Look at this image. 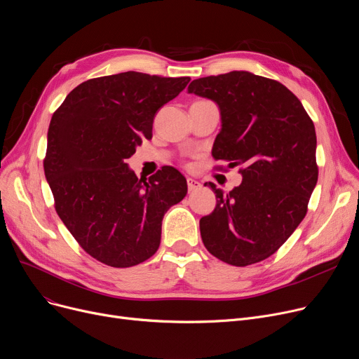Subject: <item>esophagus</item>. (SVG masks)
I'll list each match as a JSON object with an SVG mask.
<instances>
[{"mask_svg":"<svg viewBox=\"0 0 359 359\" xmlns=\"http://www.w3.org/2000/svg\"><path fill=\"white\" fill-rule=\"evenodd\" d=\"M187 189H189V192H194V191H196V189H199L201 187V182H198V180H195V179H192V177H187Z\"/></svg>","mask_w":359,"mask_h":359,"instance_id":"esophagus-1","label":"esophagus"}]
</instances>
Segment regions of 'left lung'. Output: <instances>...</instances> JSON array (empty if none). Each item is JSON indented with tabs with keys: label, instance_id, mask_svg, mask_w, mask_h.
<instances>
[{
	"label": "left lung",
	"instance_id": "obj_1",
	"mask_svg": "<svg viewBox=\"0 0 359 359\" xmlns=\"http://www.w3.org/2000/svg\"><path fill=\"white\" fill-rule=\"evenodd\" d=\"M187 90L219 106L212 157L229 165L214 170L240 165L243 176L231 192L210 182L217 206L199 221L205 248L233 266L265 260L309 211L318 177L314 123L284 84L248 71L198 79Z\"/></svg>",
	"mask_w": 359,
	"mask_h": 359
}]
</instances>
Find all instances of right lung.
I'll return each mask as SVG.
<instances>
[{
	"instance_id": "1",
	"label": "right lung",
	"mask_w": 359,
	"mask_h": 359,
	"mask_svg": "<svg viewBox=\"0 0 359 359\" xmlns=\"http://www.w3.org/2000/svg\"><path fill=\"white\" fill-rule=\"evenodd\" d=\"M191 81L128 71L75 87L53 111L43 158L55 211L80 248L113 268L153 256L161 221L187 194L170 165L148 180L125 163L153 138L154 116Z\"/></svg>"
}]
</instances>
